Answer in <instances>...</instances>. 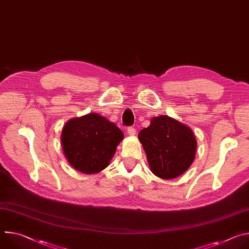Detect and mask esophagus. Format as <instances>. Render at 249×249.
I'll return each instance as SVG.
<instances>
[{
    "instance_id": "34e87169",
    "label": "esophagus",
    "mask_w": 249,
    "mask_h": 249,
    "mask_svg": "<svg viewBox=\"0 0 249 249\" xmlns=\"http://www.w3.org/2000/svg\"><path fill=\"white\" fill-rule=\"evenodd\" d=\"M127 133H128L130 136H134V135H136V129L133 128V127H128V128H127Z\"/></svg>"
}]
</instances>
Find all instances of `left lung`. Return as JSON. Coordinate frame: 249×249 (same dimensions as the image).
Returning <instances> with one entry per match:
<instances>
[{
  "label": "left lung",
  "instance_id": "left-lung-1",
  "mask_svg": "<svg viewBox=\"0 0 249 249\" xmlns=\"http://www.w3.org/2000/svg\"><path fill=\"white\" fill-rule=\"evenodd\" d=\"M152 172L162 179H173L192 164L197 148L193 131L169 116L154 117L138 136Z\"/></svg>",
  "mask_w": 249,
  "mask_h": 249
}]
</instances>
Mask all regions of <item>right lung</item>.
Segmentation results:
<instances>
[{"label": "right lung", "instance_id": "add662e5", "mask_svg": "<svg viewBox=\"0 0 249 249\" xmlns=\"http://www.w3.org/2000/svg\"><path fill=\"white\" fill-rule=\"evenodd\" d=\"M122 131L96 113L69 120L62 131L64 155L76 170L97 173L109 164L123 140Z\"/></svg>", "mask_w": 249, "mask_h": 249}]
</instances>
